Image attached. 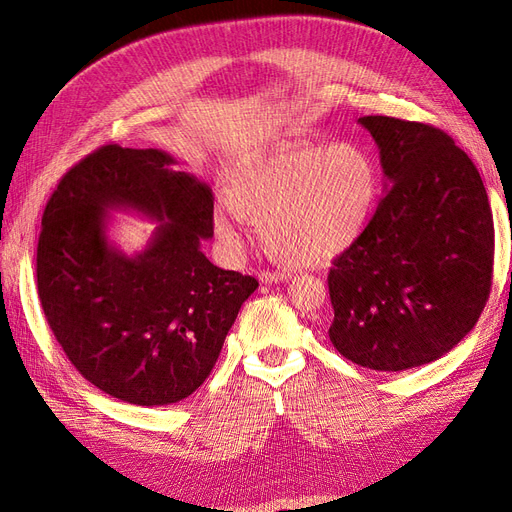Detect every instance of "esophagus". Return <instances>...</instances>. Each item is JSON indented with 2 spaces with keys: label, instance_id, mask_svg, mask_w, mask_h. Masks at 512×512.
Listing matches in <instances>:
<instances>
[{
  "label": "esophagus",
  "instance_id": "esophagus-1",
  "mask_svg": "<svg viewBox=\"0 0 512 512\" xmlns=\"http://www.w3.org/2000/svg\"><path fill=\"white\" fill-rule=\"evenodd\" d=\"M290 280V273H286V271H265V273H260V282H265V284H277V282H288Z\"/></svg>",
  "mask_w": 512,
  "mask_h": 512
}]
</instances>
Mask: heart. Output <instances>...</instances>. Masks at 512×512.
<instances>
[{
    "mask_svg": "<svg viewBox=\"0 0 512 512\" xmlns=\"http://www.w3.org/2000/svg\"><path fill=\"white\" fill-rule=\"evenodd\" d=\"M378 192V164L361 145H280L232 170L228 203L215 207L213 230L226 250H239L245 220L260 222V239L275 260L316 267L361 235Z\"/></svg>",
    "mask_w": 512,
    "mask_h": 512,
    "instance_id": "1",
    "label": "heart"
}]
</instances>
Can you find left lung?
Here are the masks:
<instances>
[{
	"label": "left lung",
	"instance_id": "left-lung-1",
	"mask_svg": "<svg viewBox=\"0 0 512 512\" xmlns=\"http://www.w3.org/2000/svg\"><path fill=\"white\" fill-rule=\"evenodd\" d=\"M359 123L380 149L386 194L333 260L329 337L356 365L404 371L438 361L478 322L493 215L474 162L446 132L384 115Z\"/></svg>",
	"mask_w": 512,
	"mask_h": 512
}]
</instances>
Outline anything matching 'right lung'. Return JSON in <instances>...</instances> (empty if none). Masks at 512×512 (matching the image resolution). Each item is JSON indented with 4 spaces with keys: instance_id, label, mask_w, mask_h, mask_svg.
Segmentation results:
<instances>
[{
    "instance_id": "1",
    "label": "right lung",
    "mask_w": 512,
    "mask_h": 512,
    "mask_svg": "<svg viewBox=\"0 0 512 512\" xmlns=\"http://www.w3.org/2000/svg\"><path fill=\"white\" fill-rule=\"evenodd\" d=\"M160 149L104 145L61 177L42 215L36 280L46 322L79 374L134 406L192 395L258 288L200 250L213 192ZM160 221L143 253L107 241V211Z\"/></svg>"
}]
</instances>
